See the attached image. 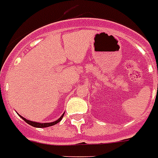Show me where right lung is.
Here are the masks:
<instances>
[{"instance_id": "1", "label": "right lung", "mask_w": 158, "mask_h": 158, "mask_svg": "<svg viewBox=\"0 0 158 158\" xmlns=\"http://www.w3.org/2000/svg\"><path fill=\"white\" fill-rule=\"evenodd\" d=\"M64 114H63L62 115H61V117H60V118H58V119L56 120V121H52V122H48V123H40V122H36V121H29V120H27L25 119V118H23L22 116L21 115H18L21 117V118H22L24 121L26 122L27 124H29V125H32V126H33V127H36V128H45V127H49V126H52V125H56V124H57L58 122H60V121H61V119H62V118L64 117Z\"/></svg>"}]
</instances>
